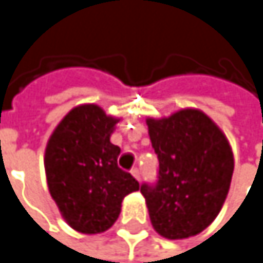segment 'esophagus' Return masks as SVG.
Returning a JSON list of instances; mask_svg holds the SVG:
<instances>
[{
  "mask_svg": "<svg viewBox=\"0 0 263 263\" xmlns=\"http://www.w3.org/2000/svg\"><path fill=\"white\" fill-rule=\"evenodd\" d=\"M131 174H132V177H134L135 180H138V181H140V171H138L137 167H134V169H132Z\"/></svg>",
  "mask_w": 263,
  "mask_h": 263,
  "instance_id": "34e87169",
  "label": "esophagus"
}]
</instances>
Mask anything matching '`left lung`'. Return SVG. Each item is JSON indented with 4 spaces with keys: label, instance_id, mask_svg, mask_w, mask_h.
Segmentation results:
<instances>
[{
    "label": "left lung",
    "instance_id": "8db88e82",
    "mask_svg": "<svg viewBox=\"0 0 263 263\" xmlns=\"http://www.w3.org/2000/svg\"><path fill=\"white\" fill-rule=\"evenodd\" d=\"M160 169L155 185L141 184L154 230L187 239L205 230L221 212L235 169L226 134L202 111L184 108L169 117H147Z\"/></svg>",
    "mask_w": 263,
    "mask_h": 263
}]
</instances>
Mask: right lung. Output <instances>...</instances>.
Wrapping results in <instances>:
<instances>
[{"instance_id":"right-lung-1","label":"right lung","mask_w":263,"mask_h":263,"mask_svg":"<svg viewBox=\"0 0 263 263\" xmlns=\"http://www.w3.org/2000/svg\"><path fill=\"white\" fill-rule=\"evenodd\" d=\"M119 120L99 105H79L59 122L45 147L50 195L65 222L83 235L112 227L125 196L140 189L117 166L120 147L111 143V134Z\"/></svg>"}]
</instances>
